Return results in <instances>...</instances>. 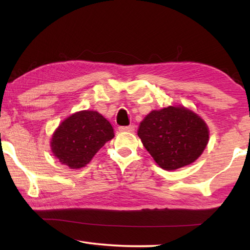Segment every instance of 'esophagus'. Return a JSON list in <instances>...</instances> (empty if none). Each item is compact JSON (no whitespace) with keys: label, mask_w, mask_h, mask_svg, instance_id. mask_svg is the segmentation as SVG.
Instances as JSON below:
<instances>
[{"label":"esophagus","mask_w":250,"mask_h":250,"mask_svg":"<svg viewBox=\"0 0 250 250\" xmlns=\"http://www.w3.org/2000/svg\"><path fill=\"white\" fill-rule=\"evenodd\" d=\"M120 132H133L134 131V125H131L128 126H119Z\"/></svg>","instance_id":"esophagus-1"}]
</instances>
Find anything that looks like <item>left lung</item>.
<instances>
[{
  "label": "left lung",
  "mask_w": 250,
  "mask_h": 250,
  "mask_svg": "<svg viewBox=\"0 0 250 250\" xmlns=\"http://www.w3.org/2000/svg\"><path fill=\"white\" fill-rule=\"evenodd\" d=\"M137 135L158 166L173 171L194 162L208 142V128L193 111L182 106L152 110Z\"/></svg>",
  "instance_id": "1"
}]
</instances>
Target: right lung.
<instances>
[{
  "instance_id": "1",
  "label": "right lung",
  "mask_w": 250,
  "mask_h": 250,
  "mask_svg": "<svg viewBox=\"0 0 250 250\" xmlns=\"http://www.w3.org/2000/svg\"><path fill=\"white\" fill-rule=\"evenodd\" d=\"M114 136L109 121L98 111H78L58 126L51 139V150L62 164L81 168Z\"/></svg>"
}]
</instances>
